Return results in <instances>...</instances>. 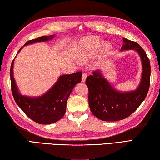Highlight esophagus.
<instances>
[{"instance_id": "obj_1", "label": "esophagus", "mask_w": 160, "mask_h": 160, "mask_svg": "<svg viewBox=\"0 0 160 160\" xmlns=\"http://www.w3.org/2000/svg\"><path fill=\"white\" fill-rule=\"evenodd\" d=\"M86 78H87V75L85 73H83L82 75V82H85Z\"/></svg>"}]
</instances>
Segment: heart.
<instances>
[{"label": "heart", "mask_w": 160, "mask_h": 160, "mask_svg": "<svg viewBox=\"0 0 160 160\" xmlns=\"http://www.w3.org/2000/svg\"><path fill=\"white\" fill-rule=\"evenodd\" d=\"M102 42L94 37H85L77 43L75 48V55L78 60L82 63H87L96 55L101 46ZM112 51V46L109 43H104L97 56V61L102 62L107 57Z\"/></svg>", "instance_id": "b5f03b06"}]
</instances>
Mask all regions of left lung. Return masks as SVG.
Masks as SVG:
<instances>
[{"mask_svg": "<svg viewBox=\"0 0 160 160\" xmlns=\"http://www.w3.org/2000/svg\"><path fill=\"white\" fill-rule=\"evenodd\" d=\"M123 42L121 51L134 50L138 53L142 64L141 78L135 90L122 92L113 88L101 70H95L87 78L90 109L102 121H116L128 117L144 101L150 88V63L145 51L136 42L126 38Z\"/></svg>", "mask_w": 160, "mask_h": 160, "instance_id": "obj_1", "label": "left lung"}]
</instances>
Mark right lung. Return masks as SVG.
<instances>
[{"mask_svg": "<svg viewBox=\"0 0 160 160\" xmlns=\"http://www.w3.org/2000/svg\"><path fill=\"white\" fill-rule=\"evenodd\" d=\"M54 37L55 34L29 40L25 43L24 47L35 43L50 41ZM22 48L18 51V53ZM14 60L10 67V81L12 95L19 107L28 117L38 123L51 124L60 120L66 113L67 101L70 93L75 85L81 82L82 72H77L70 75H60L55 84L42 95L26 96L20 93L13 76Z\"/></svg>", "mask_w": 160, "mask_h": 160, "instance_id": "add662e5", "label": "right lung"}]
</instances>
